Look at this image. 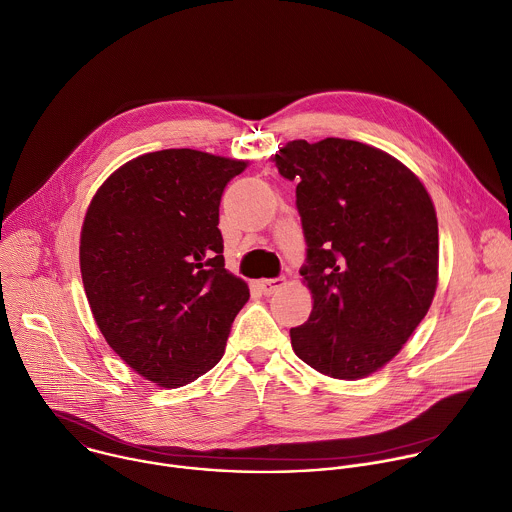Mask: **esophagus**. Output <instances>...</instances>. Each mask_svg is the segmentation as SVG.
Masks as SVG:
<instances>
[{"instance_id": "esophagus-1", "label": "esophagus", "mask_w": 512, "mask_h": 512, "mask_svg": "<svg viewBox=\"0 0 512 512\" xmlns=\"http://www.w3.org/2000/svg\"><path fill=\"white\" fill-rule=\"evenodd\" d=\"M256 284H258V288H260L264 294H274L276 290H280L282 286H286V280H284V278H266V280H258Z\"/></svg>"}]
</instances>
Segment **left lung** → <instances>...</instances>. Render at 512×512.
Masks as SVG:
<instances>
[{
  "label": "left lung",
  "mask_w": 512,
  "mask_h": 512,
  "mask_svg": "<svg viewBox=\"0 0 512 512\" xmlns=\"http://www.w3.org/2000/svg\"><path fill=\"white\" fill-rule=\"evenodd\" d=\"M294 180L306 238L308 320L290 328L314 370L358 380L388 364L426 316L438 282V222L414 172L354 140L288 142L272 158Z\"/></svg>",
  "instance_id": "left-lung-1"
}]
</instances>
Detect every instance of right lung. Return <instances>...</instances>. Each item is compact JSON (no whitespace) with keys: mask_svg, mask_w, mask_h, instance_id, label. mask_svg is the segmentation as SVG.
<instances>
[{"mask_svg":"<svg viewBox=\"0 0 512 512\" xmlns=\"http://www.w3.org/2000/svg\"><path fill=\"white\" fill-rule=\"evenodd\" d=\"M246 166L190 148L150 152L118 168L88 206L80 270L94 320L158 386L212 370L250 298L224 268L218 230L222 192Z\"/></svg>","mask_w":512,"mask_h":512,"instance_id":"obj_1","label":"right lung"}]
</instances>
